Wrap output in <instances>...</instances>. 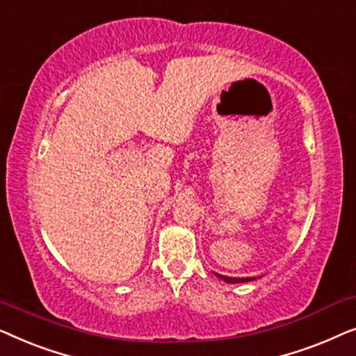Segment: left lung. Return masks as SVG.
Segmentation results:
<instances>
[{
	"instance_id": "8db88e82",
	"label": "left lung",
	"mask_w": 356,
	"mask_h": 356,
	"mask_svg": "<svg viewBox=\"0 0 356 356\" xmlns=\"http://www.w3.org/2000/svg\"><path fill=\"white\" fill-rule=\"evenodd\" d=\"M218 279L225 280L227 284H243V282H251L254 280V277H227V275H222V274H216Z\"/></svg>"
}]
</instances>
